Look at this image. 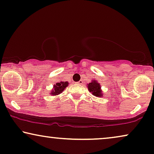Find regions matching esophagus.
I'll use <instances>...</instances> for the list:
<instances>
[{
    "label": "esophagus",
    "mask_w": 154,
    "mask_h": 154,
    "mask_svg": "<svg viewBox=\"0 0 154 154\" xmlns=\"http://www.w3.org/2000/svg\"><path fill=\"white\" fill-rule=\"evenodd\" d=\"M77 84H83V81H82V80H79V81L77 82Z\"/></svg>",
    "instance_id": "esophagus-1"
}]
</instances>
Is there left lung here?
Listing matches in <instances>:
<instances>
[{
    "instance_id": "8db88e82",
    "label": "left lung",
    "mask_w": 154,
    "mask_h": 154,
    "mask_svg": "<svg viewBox=\"0 0 154 154\" xmlns=\"http://www.w3.org/2000/svg\"><path fill=\"white\" fill-rule=\"evenodd\" d=\"M87 87L88 91L93 94V96L98 97V98L103 97V93L102 91L101 86L98 82V80H93L91 82L87 84Z\"/></svg>"
}]
</instances>
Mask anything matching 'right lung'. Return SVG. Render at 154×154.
Instances as JSON below:
<instances>
[{
	"mask_svg": "<svg viewBox=\"0 0 154 154\" xmlns=\"http://www.w3.org/2000/svg\"><path fill=\"white\" fill-rule=\"evenodd\" d=\"M68 86V82H57L56 84L54 85V87L51 90V91L49 93L51 96H58L61 94L63 91L67 86Z\"/></svg>",
	"mask_w": 154,
	"mask_h": 154,
	"instance_id": "1",
	"label": "right lung"
}]
</instances>
